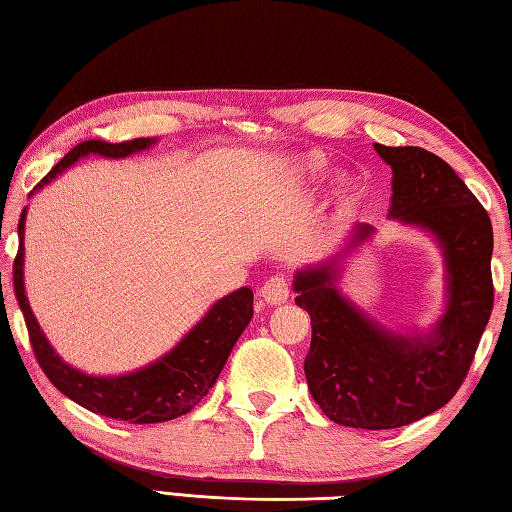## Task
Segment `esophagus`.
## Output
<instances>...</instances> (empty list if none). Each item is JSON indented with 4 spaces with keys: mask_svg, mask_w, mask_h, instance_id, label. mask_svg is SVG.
<instances>
[{
    "mask_svg": "<svg viewBox=\"0 0 512 512\" xmlns=\"http://www.w3.org/2000/svg\"><path fill=\"white\" fill-rule=\"evenodd\" d=\"M289 293H291V284L287 277L282 275H275V277H268V280L264 282L262 291H259V296H262V300L266 302V305H284V302L289 300Z\"/></svg>",
    "mask_w": 512,
    "mask_h": 512,
    "instance_id": "1",
    "label": "esophagus"
}]
</instances>
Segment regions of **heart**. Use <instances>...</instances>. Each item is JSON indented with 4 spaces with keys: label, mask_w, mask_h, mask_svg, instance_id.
Returning a JSON list of instances; mask_svg holds the SVG:
<instances>
[{
    "label": "heart",
    "mask_w": 512,
    "mask_h": 512,
    "mask_svg": "<svg viewBox=\"0 0 512 512\" xmlns=\"http://www.w3.org/2000/svg\"><path fill=\"white\" fill-rule=\"evenodd\" d=\"M320 167V162L316 160V158H307V160H300L298 164H296V171L298 173H302V171H311V169H318ZM345 183H341V187H343Z\"/></svg>",
    "instance_id": "heart-1"
}]
</instances>
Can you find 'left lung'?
I'll list each match as a JSON object with an SVG mask.
<instances>
[{
    "label": "left lung",
    "instance_id": "obj_1",
    "mask_svg": "<svg viewBox=\"0 0 512 512\" xmlns=\"http://www.w3.org/2000/svg\"><path fill=\"white\" fill-rule=\"evenodd\" d=\"M375 151L393 169L388 216L433 235L445 257L447 307L429 334H395L336 287L343 253L302 268L296 305L309 311V393L329 420L354 429H395L445 406L470 370L490 320L492 223L449 164L420 146ZM372 235L357 225L350 248ZM348 253V248H345Z\"/></svg>",
    "mask_w": 512,
    "mask_h": 512
}]
</instances>
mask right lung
<instances>
[{
  "instance_id": "add662e5",
  "label": "right lung",
  "mask_w": 512,
  "mask_h": 512,
  "mask_svg": "<svg viewBox=\"0 0 512 512\" xmlns=\"http://www.w3.org/2000/svg\"><path fill=\"white\" fill-rule=\"evenodd\" d=\"M155 137H137V140L110 144L101 140H88L76 144L40 183L33 187L31 196L49 185L58 173H63L85 155H101V158H128V155L146 151L153 146ZM24 221L27 207L22 210L20 248L13 262V287L15 298L20 302L24 323L29 329L31 348L36 352L40 368L60 393L69 400L81 404L92 413L106 415L112 420H124L131 424H153L180 418L210 393L221 370L228 361L232 348L253 318V291L241 287L230 296L214 302L212 309L189 329L185 339L176 348L164 354L158 361L149 363L128 375L94 377L58 357L51 348L45 332H42L36 316H33L27 293H24Z\"/></svg>"
}]
</instances>
